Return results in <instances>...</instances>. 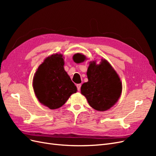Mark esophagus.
Instances as JSON below:
<instances>
[{"label": "esophagus", "instance_id": "obj_1", "mask_svg": "<svg viewBox=\"0 0 156 156\" xmlns=\"http://www.w3.org/2000/svg\"><path fill=\"white\" fill-rule=\"evenodd\" d=\"M81 84H77V90L80 91V90H81Z\"/></svg>", "mask_w": 156, "mask_h": 156}]
</instances>
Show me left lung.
<instances>
[{"label":"left lung","mask_w":156,"mask_h":156,"mask_svg":"<svg viewBox=\"0 0 156 156\" xmlns=\"http://www.w3.org/2000/svg\"><path fill=\"white\" fill-rule=\"evenodd\" d=\"M73 59L75 62L81 63L86 60V56L77 53ZM87 74L88 81L82 84L81 94L95 110L109 109L121 96L122 85L119 75L105 59H101L100 64L94 60L90 62Z\"/></svg>","instance_id":"1"}]
</instances>
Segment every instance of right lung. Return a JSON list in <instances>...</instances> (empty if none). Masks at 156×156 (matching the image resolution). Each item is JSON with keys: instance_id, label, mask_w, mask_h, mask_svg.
I'll list each match as a JSON object with an SVG mask.
<instances>
[{"instance_id": "obj_1", "label": "right lung", "mask_w": 156, "mask_h": 156, "mask_svg": "<svg viewBox=\"0 0 156 156\" xmlns=\"http://www.w3.org/2000/svg\"><path fill=\"white\" fill-rule=\"evenodd\" d=\"M62 54H53L39 66L33 79V88L38 101L50 109L62 107L77 87L64 68Z\"/></svg>"}]
</instances>
